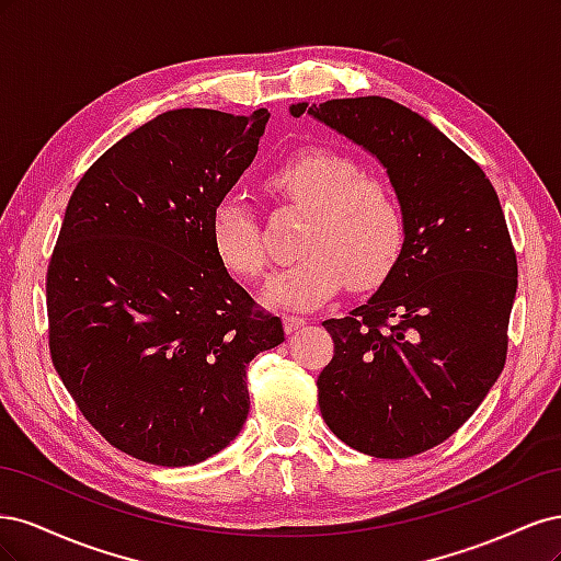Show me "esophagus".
<instances>
[{
	"instance_id": "1",
	"label": "esophagus",
	"mask_w": 561,
	"mask_h": 561,
	"mask_svg": "<svg viewBox=\"0 0 561 561\" xmlns=\"http://www.w3.org/2000/svg\"><path fill=\"white\" fill-rule=\"evenodd\" d=\"M283 325H285V332H287V334H293V332H297L299 328L307 325V318H301V316H285V318H283Z\"/></svg>"
}]
</instances>
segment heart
<instances>
[{"mask_svg": "<svg viewBox=\"0 0 561 561\" xmlns=\"http://www.w3.org/2000/svg\"><path fill=\"white\" fill-rule=\"evenodd\" d=\"M266 186L309 210L297 250L301 257L264 287L268 307L313 311L344 283L353 290L379 285L404 245V213L388 182L363 175L360 163L330 149H309L271 171ZM217 257L236 276L260 278L266 271L260 219L241 192L217 198L210 215Z\"/></svg>", "mask_w": 561, "mask_h": 561, "instance_id": "obj_1", "label": "heart"}]
</instances>
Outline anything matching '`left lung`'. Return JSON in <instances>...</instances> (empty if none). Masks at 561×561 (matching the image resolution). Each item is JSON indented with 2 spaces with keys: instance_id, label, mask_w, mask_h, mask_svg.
Wrapping results in <instances>:
<instances>
[{
  "instance_id": "8db88e82",
  "label": "left lung",
  "mask_w": 561,
  "mask_h": 561,
  "mask_svg": "<svg viewBox=\"0 0 561 561\" xmlns=\"http://www.w3.org/2000/svg\"><path fill=\"white\" fill-rule=\"evenodd\" d=\"M383 168L404 213L396 266L363 307L322 322L334 358L318 377L330 431L377 458L445 443L505 365L517 260L482 168L428 118L393 100L290 105Z\"/></svg>"
}]
</instances>
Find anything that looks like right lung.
Segmentation results:
<instances>
[{"label": "right lung", "mask_w": 561, "mask_h": 561, "mask_svg": "<svg viewBox=\"0 0 561 561\" xmlns=\"http://www.w3.org/2000/svg\"><path fill=\"white\" fill-rule=\"evenodd\" d=\"M268 116L163 112L110 147L67 203L46 276L50 358L91 426L145 463L222 451L250 412V360L285 342L210 236Z\"/></svg>", "instance_id": "1"}]
</instances>
